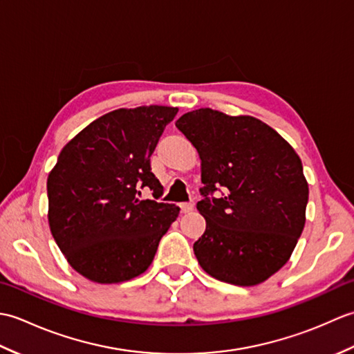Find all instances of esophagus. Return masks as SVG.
Wrapping results in <instances>:
<instances>
[{
    "label": "esophagus",
    "instance_id": "1",
    "mask_svg": "<svg viewBox=\"0 0 354 354\" xmlns=\"http://www.w3.org/2000/svg\"><path fill=\"white\" fill-rule=\"evenodd\" d=\"M193 204L192 202H183V204H179V209H181V213H189L193 209Z\"/></svg>",
    "mask_w": 354,
    "mask_h": 354
}]
</instances>
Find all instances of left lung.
<instances>
[{
	"instance_id": "8db88e82",
	"label": "left lung",
	"mask_w": 354,
	"mask_h": 354,
	"mask_svg": "<svg viewBox=\"0 0 354 354\" xmlns=\"http://www.w3.org/2000/svg\"><path fill=\"white\" fill-rule=\"evenodd\" d=\"M176 127L201 156L207 227L193 245L201 268L236 286L260 284L281 269L306 223L309 185L295 150L254 117L202 108ZM223 196L214 198L216 191Z\"/></svg>"
}]
</instances>
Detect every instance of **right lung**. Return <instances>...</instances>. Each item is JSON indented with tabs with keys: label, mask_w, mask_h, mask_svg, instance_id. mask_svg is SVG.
I'll use <instances>...</instances> for the list:
<instances>
[{
	"label": "right lung",
	"mask_w": 354,
	"mask_h": 354,
	"mask_svg": "<svg viewBox=\"0 0 354 354\" xmlns=\"http://www.w3.org/2000/svg\"><path fill=\"white\" fill-rule=\"evenodd\" d=\"M178 108L117 109L66 145L47 179L48 223L71 268L95 283L131 280L150 266L179 208L155 199L150 156Z\"/></svg>",
	"instance_id": "add662e5"
}]
</instances>
